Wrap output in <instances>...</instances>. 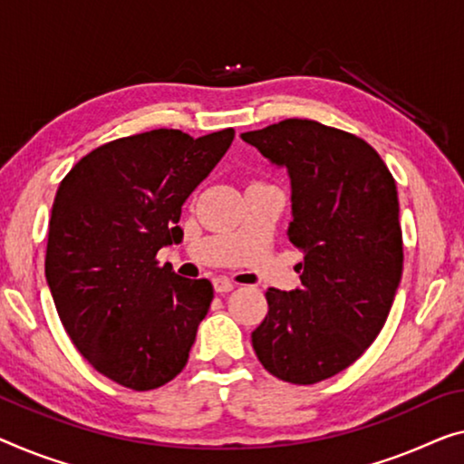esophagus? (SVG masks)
Segmentation results:
<instances>
[{
    "label": "esophagus",
    "instance_id": "1",
    "mask_svg": "<svg viewBox=\"0 0 464 464\" xmlns=\"http://www.w3.org/2000/svg\"><path fill=\"white\" fill-rule=\"evenodd\" d=\"M212 285H214V292H217V294L233 292V287H235L229 279H225V276H217V279H212Z\"/></svg>",
    "mask_w": 464,
    "mask_h": 464
}]
</instances>
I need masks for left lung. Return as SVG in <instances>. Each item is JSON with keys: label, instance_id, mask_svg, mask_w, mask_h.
<instances>
[{"label": "left lung", "instance_id": "obj_1", "mask_svg": "<svg viewBox=\"0 0 464 464\" xmlns=\"http://www.w3.org/2000/svg\"><path fill=\"white\" fill-rule=\"evenodd\" d=\"M241 140L287 169V237L304 254L298 289L268 287L252 345L276 379L319 383L358 361L390 314L404 262L396 181L361 137L314 121L287 119Z\"/></svg>", "mask_w": 464, "mask_h": 464}]
</instances>
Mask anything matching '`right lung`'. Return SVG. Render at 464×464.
<instances>
[{
    "mask_svg": "<svg viewBox=\"0 0 464 464\" xmlns=\"http://www.w3.org/2000/svg\"><path fill=\"white\" fill-rule=\"evenodd\" d=\"M233 129L198 137L156 129L100 145L55 193L45 279L68 337L87 362L135 392L156 390L188 364L214 298L208 279L158 266L179 244L181 208L210 175Z\"/></svg>",
    "mask_w": 464,
    "mask_h": 464,
    "instance_id": "right-lung-1",
    "label": "right lung"
}]
</instances>
